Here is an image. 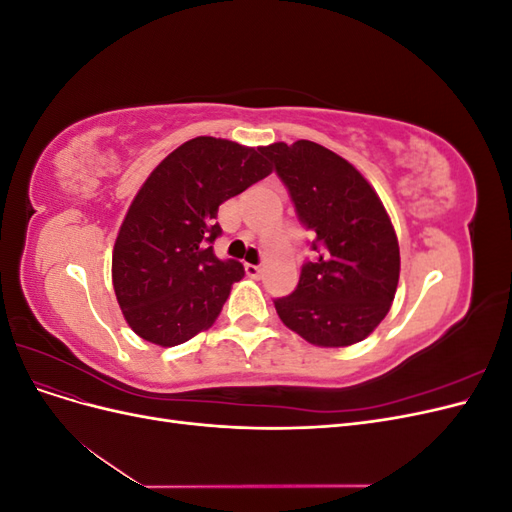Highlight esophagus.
<instances>
[{"instance_id":"esophagus-1","label":"esophagus","mask_w":512,"mask_h":512,"mask_svg":"<svg viewBox=\"0 0 512 512\" xmlns=\"http://www.w3.org/2000/svg\"><path fill=\"white\" fill-rule=\"evenodd\" d=\"M245 273L252 277V280H258L260 277V273H262V269L258 267V265H250V262H245Z\"/></svg>"}]
</instances>
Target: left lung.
Instances as JSON below:
<instances>
[{"mask_svg": "<svg viewBox=\"0 0 512 512\" xmlns=\"http://www.w3.org/2000/svg\"><path fill=\"white\" fill-rule=\"evenodd\" d=\"M284 181L301 224L316 239L277 316L305 342L344 348L389 314L399 282V243L382 200L348 160L312 141L260 149Z\"/></svg>", "mask_w": 512, "mask_h": 512, "instance_id": "1", "label": "left lung"}]
</instances>
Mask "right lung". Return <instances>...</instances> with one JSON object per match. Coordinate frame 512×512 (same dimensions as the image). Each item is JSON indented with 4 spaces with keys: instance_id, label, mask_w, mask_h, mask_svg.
Segmentation results:
<instances>
[{
    "instance_id": "1",
    "label": "right lung",
    "mask_w": 512,
    "mask_h": 512,
    "mask_svg": "<svg viewBox=\"0 0 512 512\" xmlns=\"http://www.w3.org/2000/svg\"><path fill=\"white\" fill-rule=\"evenodd\" d=\"M262 147L196 136L153 168L123 218L113 250V288L123 318L145 342H188L220 316L230 288L245 275L220 260L218 209L271 175Z\"/></svg>"
}]
</instances>
